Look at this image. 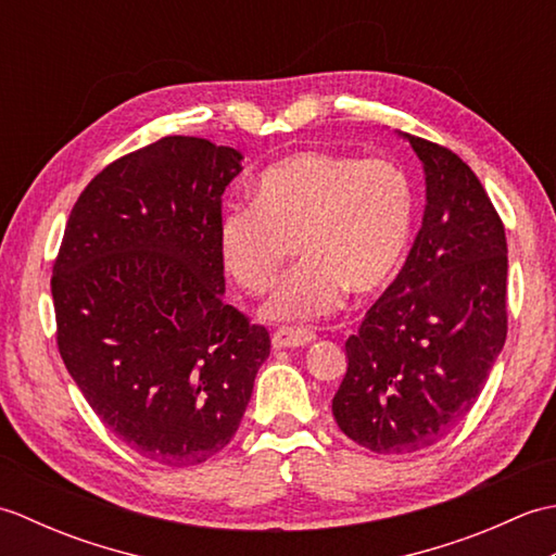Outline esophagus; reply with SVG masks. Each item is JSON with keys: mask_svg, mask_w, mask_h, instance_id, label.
Here are the masks:
<instances>
[{"mask_svg": "<svg viewBox=\"0 0 556 556\" xmlns=\"http://www.w3.org/2000/svg\"><path fill=\"white\" fill-rule=\"evenodd\" d=\"M315 341V334L311 329H293V327H279L275 334H271V346L275 349H296V346H305Z\"/></svg>", "mask_w": 556, "mask_h": 556, "instance_id": "34e87169", "label": "esophagus"}]
</instances>
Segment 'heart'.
<instances>
[{
	"label": "heart",
	"mask_w": 556,
	"mask_h": 556,
	"mask_svg": "<svg viewBox=\"0 0 556 556\" xmlns=\"http://www.w3.org/2000/svg\"><path fill=\"white\" fill-rule=\"evenodd\" d=\"M416 210V184L401 164L303 150L269 164L253 200L224 207L219 257L236 285L260 296L277 285L296 248L303 260L265 315L320 320L341 308L346 291L368 296L396 277Z\"/></svg>",
	"instance_id": "b5f03b06"
}]
</instances>
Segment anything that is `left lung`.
I'll return each instance as SVG.
<instances>
[{"label": "left lung", "instance_id": "obj_1", "mask_svg": "<svg viewBox=\"0 0 556 556\" xmlns=\"http://www.w3.org/2000/svg\"><path fill=\"white\" fill-rule=\"evenodd\" d=\"M404 136L425 172L422 227L356 334L332 399L346 437L377 454L440 442L473 408L506 341V236L468 164Z\"/></svg>", "mask_w": 556, "mask_h": 556}]
</instances>
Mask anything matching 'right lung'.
I'll return each instance as SVG.
<instances>
[{"label": "right lung", "mask_w": 556, "mask_h": 556, "mask_svg": "<svg viewBox=\"0 0 556 556\" xmlns=\"http://www.w3.org/2000/svg\"><path fill=\"white\" fill-rule=\"evenodd\" d=\"M241 152L167 136L112 162L71 210L54 260L56 346L136 454L198 466L241 425L265 327L222 301V193Z\"/></svg>", "instance_id": "right-lung-1"}]
</instances>
